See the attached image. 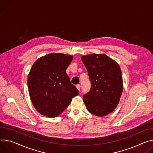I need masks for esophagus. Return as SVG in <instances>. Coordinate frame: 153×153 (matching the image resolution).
Listing matches in <instances>:
<instances>
[{"mask_svg":"<svg viewBox=\"0 0 153 153\" xmlns=\"http://www.w3.org/2000/svg\"><path fill=\"white\" fill-rule=\"evenodd\" d=\"M76 88H77V90H78L79 91H80V85L79 84L77 85H76Z\"/></svg>","mask_w":153,"mask_h":153,"instance_id":"esophagus-1","label":"esophagus"}]
</instances>
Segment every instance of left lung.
I'll use <instances>...</instances> for the list:
<instances>
[{"label": "left lung", "mask_w": 153, "mask_h": 153, "mask_svg": "<svg viewBox=\"0 0 153 153\" xmlns=\"http://www.w3.org/2000/svg\"><path fill=\"white\" fill-rule=\"evenodd\" d=\"M86 67L91 90L83 96L89 112L98 117L112 112L117 107L123 90L121 71L119 65L104 53L82 55Z\"/></svg>", "instance_id": "left-lung-1"}]
</instances>
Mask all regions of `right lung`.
<instances>
[{"label": "right lung", "instance_id": "right-lung-1", "mask_svg": "<svg viewBox=\"0 0 153 153\" xmlns=\"http://www.w3.org/2000/svg\"><path fill=\"white\" fill-rule=\"evenodd\" d=\"M73 55L52 53L33 64L27 78L30 98L38 112L49 118L59 116L79 91L66 73Z\"/></svg>", "mask_w": 153, "mask_h": 153}]
</instances>
